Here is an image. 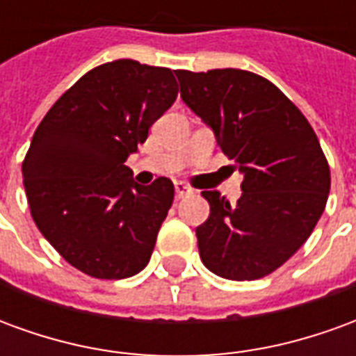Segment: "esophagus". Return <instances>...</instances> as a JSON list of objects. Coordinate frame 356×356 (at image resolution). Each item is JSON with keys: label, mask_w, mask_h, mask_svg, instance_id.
<instances>
[{"label": "esophagus", "mask_w": 356, "mask_h": 356, "mask_svg": "<svg viewBox=\"0 0 356 356\" xmlns=\"http://www.w3.org/2000/svg\"><path fill=\"white\" fill-rule=\"evenodd\" d=\"M193 193V188L188 185H185V183H181V181H177L175 183V194H177V198H183V196H186V194Z\"/></svg>", "instance_id": "obj_1"}]
</instances>
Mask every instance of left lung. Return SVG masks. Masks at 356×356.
Returning a JSON list of instances; mask_svg holds the SVG:
<instances>
[{"instance_id":"obj_1","label":"left lung","mask_w":356,"mask_h":356,"mask_svg":"<svg viewBox=\"0 0 356 356\" xmlns=\"http://www.w3.org/2000/svg\"><path fill=\"white\" fill-rule=\"evenodd\" d=\"M181 99L238 163L242 196L231 206L204 191L209 217L196 227L200 259L229 280H257L305 244L326 208L330 165L301 110L248 70H175Z\"/></svg>"}]
</instances>
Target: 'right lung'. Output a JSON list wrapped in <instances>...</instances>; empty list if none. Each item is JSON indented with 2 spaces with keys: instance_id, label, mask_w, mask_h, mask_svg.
Returning a JSON list of instances; mask_svg holds the SVG:
<instances>
[{
  "instance_id": "obj_1",
  "label": "right lung",
  "mask_w": 356,
  "mask_h": 356,
  "mask_svg": "<svg viewBox=\"0 0 356 356\" xmlns=\"http://www.w3.org/2000/svg\"><path fill=\"white\" fill-rule=\"evenodd\" d=\"M177 93L170 68L120 58L83 74L38 125L22 162L30 213L81 273L120 280L150 261L175 188L137 185L124 162Z\"/></svg>"
}]
</instances>
